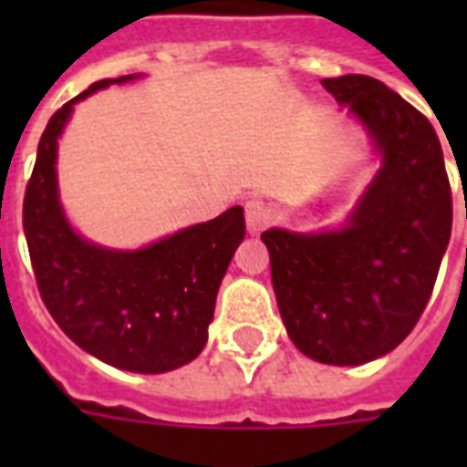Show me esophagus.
Here are the masks:
<instances>
[{"mask_svg":"<svg viewBox=\"0 0 467 467\" xmlns=\"http://www.w3.org/2000/svg\"><path fill=\"white\" fill-rule=\"evenodd\" d=\"M244 220H247V230L249 234H259L262 230L271 225L274 220V211L264 201H249L244 205Z\"/></svg>","mask_w":467,"mask_h":467,"instance_id":"1","label":"esophagus"}]
</instances>
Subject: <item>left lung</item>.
<instances>
[{"label": "left lung", "instance_id": "1", "mask_svg": "<svg viewBox=\"0 0 467 467\" xmlns=\"http://www.w3.org/2000/svg\"><path fill=\"white\" fill-rule=\"evenodd\" d=\"M368 128L383 167L332 233L266 230L271 284L285 332L319 363L361 366L420 322L451 240L453 201L427 116L366 75L322 79Z\"/></svg>", "mask_w": 467, "mask_h": 467}]
</instances>
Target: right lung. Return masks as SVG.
Instances as JSON below:
<instances>
[{
	"instance_id": "add662e5",
	"label": "right lung",
	"mask_w": 467,
	"mask_h": 467,
	"mask_svg": "<svg viewBox=\"0 0 467 467\" xmlns=\"http://www.w3.org/2000/svg\"><path fill=\"white\" fill-rule=\"evenodd\" d=\"M135 77L94 82L47 120L26 186L24 233L40 298L77 347L116 368L167 373L203 351L220 281L244 240V211L233 205L135 252L91 244L69 227L57 196V138L77 101Z\"/></svg>"
}]
</instances>
